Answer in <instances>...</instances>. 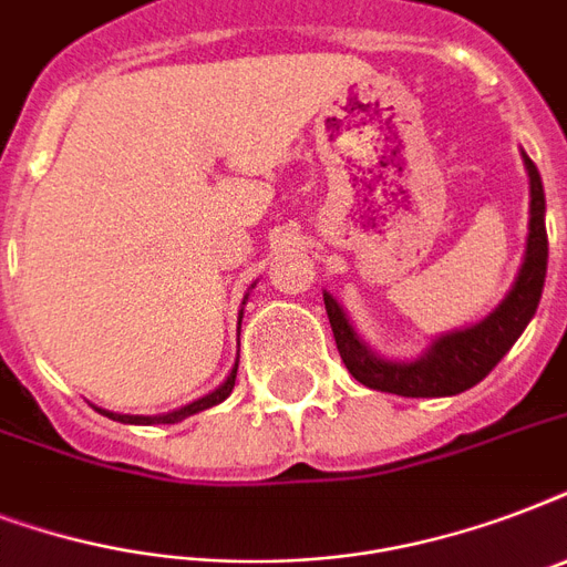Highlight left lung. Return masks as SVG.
Masks as SVG:
<instances>
[{
    "instance_id": "obj_1",
    "label": "left lung",
    "mask_w": 567,
    "mask_h": 567,
    "mask_svg": "<svg viewBox=\"0 0 567 567\" xmlns=\"http://www.w3.org/2000/svg\"><path fill=\"white\" fill-rule=\"evenodd\" d=\"M524 167L529 176V235L524 261L512 282L509 293L497 302V309L488 311L483 320H476L465 329L444 332L423 350L417 359L396 362L373 353L364 344V338L341 309V302L329 291H323L329 323L336 336L338 353L344 359L347 371L353 373L362 385L373 391H385L396 396H453L474 388L480 379L492 373V368L509 353L520 332L527 329L542 300L547 276V229H545V185L538 176V167L529 162V155L520 150Z\"/></svg>"
}]
</instances>
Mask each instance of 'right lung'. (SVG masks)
Returning <instances> with one entry per match:
<instances>
[{"label": "right lung", "mask_w": 567, "mask_h": 567, "mask_svg": "<svg viewBox=\"0 0 567 567\" xmlns=\"http://www.w3.org/2000/svg\"><path fill=\"white\" fill-rule=\"evenodd\" d=\"M247 297H244V302H247ZM240 318H244V309H240V315H238V329H240ZM235 377H238V362H235V368L229 371V377L223 379L220 385L214 388V391H208V394L199 396V400H194V403L182 405V409H173V412H167V414H117V412H109V409H100V414H105V417H111V421H120V423H137V426H150V423H179V421H185V417H190V414L205 412V409H212V405L223 403V400L231 394V388H235Z\"/></svg>", "instance_id": "1"}]
</instances>
